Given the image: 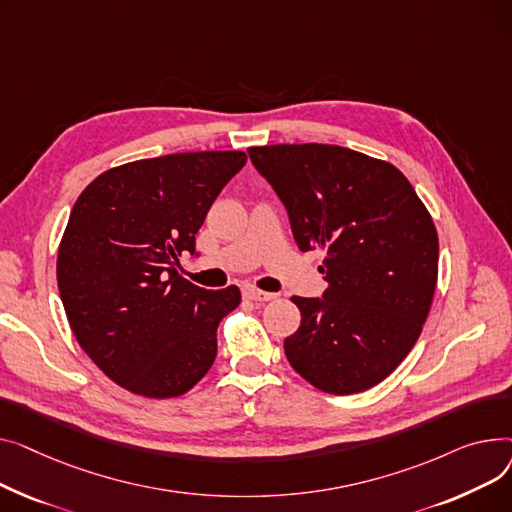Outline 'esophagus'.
I'll return each instance as SVG.
<instances>
[{
  "label": "esophagus",
  "mask_w": 512,
  "mask_h": 512,
  "mask_svg": "<svg viewBox=\"0 0 512 512\" xmlns=\"http://www.w3.org/2000/svg\"><path fill=\"white\" fill-rule=\"evenodd\" d=\"M244 295L248 297V299H254V302H270V299H275V295L273 293H266V291H260V289H256V287H246L244 289Z\"/></svg>",
  "instance_id": "obj_1"
}]
</instances>
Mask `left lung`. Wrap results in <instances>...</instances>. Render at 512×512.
Segmentation results:
<instances>
[{
	"label": "left lung",
	"mask_w": 512,
	"mask_h": 512,
	"mask_svg": "<svg viewBox=\"0 0 512 512\" xmlns=\"http://www.w3.org/2000/svg\"><path fill=\"white\" fill-rule=\"evenodd\" d=\"M256 171L283 202L295 244L324 250L320 297L291 302L285 339L297 374L333 395L378 384L415 345L438 279V233L407 177L335 144L252 146Z\"/></svg>",
	"instance_id": "left-lung-1"
}]
</instances>
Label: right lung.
Returning <instances> with one entry per match:
<instances>
[{
    "mask_svg": "<svg viewBox=\"0 0 512 512\" xmlns=\"http://www.w3.org/2000/svg\"><path fill=\"white\" fill-rule=\"evenodd\" d=\"M248 157L204 150L142 159L99 175L76 200L57 254V287L86 355L150 399L188 390L217 357V326L239 306L235 285L179 279L182 252Z\"/></svg>",
    "mask_w": 512,
    "mask_h": 512,
    "instance_id": "1",
    "label": "right lung"
}]
</instances>
